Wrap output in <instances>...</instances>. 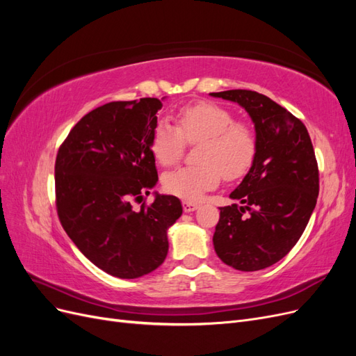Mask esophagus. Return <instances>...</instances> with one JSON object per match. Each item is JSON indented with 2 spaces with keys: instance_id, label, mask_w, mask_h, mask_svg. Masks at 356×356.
Returning a JSON list of instances; mask_svg holds the SVG:
<instances>
[{
  "instance_id": "1",
  "label": "esophagus",
  "mask_w": 356,
  "mask_h": 356,
  "mask_svg": "<svg viewBox=\"0 0 356 356\" xmlns=\"http://www.w3.org/2000/svg\"><path fill=\"white\" fill-rule=\"evenodd\" d=\"M199 207L200 204L195 203V202H188V200L182 202V208H184V212H193V211H196Z\"/></svg>"
}]
</instances>
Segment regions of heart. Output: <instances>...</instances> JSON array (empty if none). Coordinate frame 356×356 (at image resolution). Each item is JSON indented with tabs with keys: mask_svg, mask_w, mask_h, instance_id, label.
I'll return each mask as SVG.
<instances>
[{
	"mask_svg": "<svg viewBox=\"0 0 356 356\" xmlns=\"http://www.w3.org/2000/svg\"><path fill=\"white\" fill-rule=\"evenodd\" d=\"M186 141L200 143L196 160L200 165L184 166L163 175L170 195L195 202L225 179H238L251 168L257 139L252 129L234 122L233 114L220 105L202 102L187 106L177 115V127L159 122L152 135V153L160 165L170 166L182 156Z\"/></svg>",
	"mask_w": 356,
	"mask_h": 356,
	"instance_id": "b5f03b06",
	"label": "heart"
}]
</instances>
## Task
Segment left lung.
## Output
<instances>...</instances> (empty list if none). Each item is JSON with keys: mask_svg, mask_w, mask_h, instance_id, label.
Returning <instances> with one entry per match:
<instances>
[{"mask_svg": "<svg viewBox=\"0 0 356 356\" xmlns=\"http://www.w3.org/2000/svg\"><path fill=\"white\" fill-rule=\"evenodd\" d=\"M239 104L255 129L257 153L213 233L221 261L242 272L270 267L293 250L316 207L319 172L306 126L252 90L209 93Z\"/></svg>", "mask_w": 356, "mask_h": 356, "instance_id": "1", "label": "left lung"}]
</instances>
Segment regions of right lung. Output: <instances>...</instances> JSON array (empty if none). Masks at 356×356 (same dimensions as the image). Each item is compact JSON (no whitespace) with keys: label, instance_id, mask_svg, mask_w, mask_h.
<instances>
[{"label":"right lung","instance_id":"add662e5","mask_svg":"<svg viewBox=\"0 0 356 356\" xmlns=\"http://www.w3.org/2000/svg\"><path fill=\"white\" fill-rule=\"evenodd\" d=\"M161 101L98 106L71 129L56 157L62 227L88 260L115 277L156 270L168 255V230L182 213L178 197L157 191L148 207L135 211L132 203L159 181L149 143Z\"/></svg>","mask_w":356,"mask_h":356}]
</instances>
